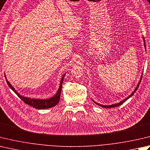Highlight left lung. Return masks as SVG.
Returning a JSON list of instances; mask_svg holds the SVG:
<instances>
[{"instance_id": "left-lung-1", "label": "left lung", "mask_w": 150, "mask_h": 150, "mask_svg": "<svg viewBox=\"0 0 150 150\" xmlns=\"http://www.w3.org/2000/svg\"><path fill=\"white\" fill-rule=\"evenodd\" d=\"M144 46H145V48H146V43H145V40H144ZM141 78H142V77H141ZM140 82H141V81H140V82L139 83V84H138V85H137V88H135V90H134V92L131 93V94L128 97V98H127L126 99H125L124 100H123V101H122L121 102H120L119 103H117V104H114V105H108V106H107V105H99V104H98V103H96V104H98V105H99V106H101V107H105V108H112V107H118V106H120V105H121L122 103H124L127 100V99H129V98H131V97L133 96L134 93H135V92L137 90V89H138V88H139V85H140Z\"/></svg>"}]
</instances>
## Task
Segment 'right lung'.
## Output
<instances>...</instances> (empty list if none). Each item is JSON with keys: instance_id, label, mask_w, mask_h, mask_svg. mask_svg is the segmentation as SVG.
<instances>
[{"instance_id": "obj_1", "label": "right lung", "mask_w": 150, "mask_h": 150, "mask_svg": "<svg viewBox=\"0 0 150 150\" xmlns=\"http://www.w3.org/2000/svg\"><path fill=\"white\" fill-rule=\"evenodd\" d=\"M64 76H65V75H64L62 77V78L59 89H58L57 94H56L54 97H52V98H50L48 99H36L25 98V97L20 96L19 93L17 92V91L13 88V87L11 86V84L9 83L7 80H6V83L8 84V86L10 87V88L12 90L13 92L17 95V96H18L23 102L25 103L26 104L30 105V106H32L34 108H36L37 109H42V108H49L53 107L55 106V105H57L58 103V102L60 101L62 86V83H63Z\"/></svg>"}]
</instances>
